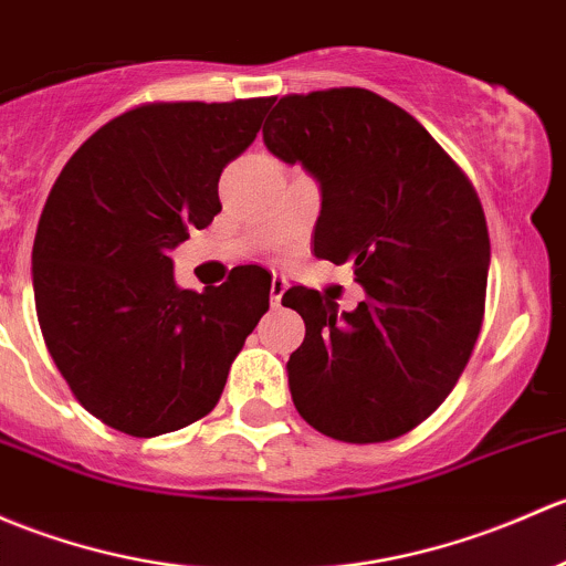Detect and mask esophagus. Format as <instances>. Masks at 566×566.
<instances>
[{"label": "esophagus", "mask_w": 566, "mask_h": 566, "mask_svg": "<svg viewBox=\"0 0 566 566\" xmlns=\"http://www.w3.org/2000/svg\"><path fill=\"white\" fill-rule=\"evenodd\" d=\"M284 290H287V279H282V276H276V273H273V279H271V303H273V306H282Z\"/></svg>", "instance_id": "1"}]
</instances>
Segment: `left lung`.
<instances>
[{
    "label": "left lung",
    "instance_id": "left-lung-1",
    "mask_svg": "<svg viewBox=\"0 0 566 566\" xmlns=\"http://www.w3.org/2000/svg\"><path fill=\"white\" fill-rule=\"evenodd\" d=\"M268 151L319 184L314 254L353 263V312L290 287L306 323L287 360L301 418L342 442L412 431L455 388L485 312L488 241L478 192L418 118L368 88L290 94Z\"/></svg>",
    "mask_w": 566,
    "mask_h": 566
}]
</instances>
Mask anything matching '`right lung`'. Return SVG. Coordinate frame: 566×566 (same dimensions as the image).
<instances>
[{"label":"right lung","mask_w":566,"mask_h":566,"mask_svg":"<svg viewBox=\"0 0 566 566\" xmlns=\"http://www.w3.org/2000/svg\"><path fill=\"white\" fill-rule=\"evenodd\" d=\"M271 103L140 105L83 143L48 195L32 249L40 331L83 409L116 431L159 437L211 412L268 312L265 268L195 293L170 249L222 211L219 176Z\"/></svg>","instance_id":"obj_1"}]
</instances>
